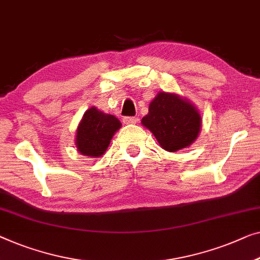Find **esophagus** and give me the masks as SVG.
I'll list each match as a JSON object with an SVG mask.
<instances>
[{"mask_svg": "<svg viewBox=\"0 0 260 260\" xmlns=\"http://www.w3.org/2000/svg\"><path fill=\"white\" fill-rule=\"evenodd\" d=\"M137 121H138V118L134 117V116H125V117H123L124 124H135Z\"/></svg>", "mask_w": 260, "mask_h": 260, "instance_id": "esophagus-1", "label": "esophagus"}]
</instances>
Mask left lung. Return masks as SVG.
Segmentation results:
<instances>
[{
	"mask_svg": "<svg viewBox=\"0 0 260 260\" xmlns=\"http://www.w3.org/2000/svg\"><path fill=\"white\" fill-rule=\"evenodd\" d=\"M142 124L153 134L161 148L175 152L187 148L201 131V115L192 104L174 93L159 92L150 103Z\"/></svg>",
	"mask_w": 260,
	"mask_h": 260,
	"instance_id": "left-lung-1",
	"label": "left lung"
}]
</instances>
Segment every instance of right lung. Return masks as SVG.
<instances>
[{
    "label": "right lung",
    "mask_w": 260,
    "mask_h": 260,
    "mask_svg": "<svg viewBox=\"0 0 260 260\" xmlns=\"http://www.w3.org/2000/svg\"><path fill=\"white\" fill-rule=\"evenodd\" d=\"M121 127L115 116L103 114L95 107L85 111L77 127L76 145L82 155L100 157L110 144L114 134Z\"/></svg>",
    "instance_id": "right-lung-1"
}]
</instances>
